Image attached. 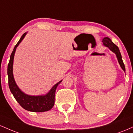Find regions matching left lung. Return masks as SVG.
<instances>
[{
	"label": "left lung",
	"instance_id": "obj_1",
	"mask_svg": "<svg viewBox=\"0 0 133 133\" xmlns=\"http://www.w3.org/2000/svg\"><path fill=\"white\" fill-rule=\"evenodd\" d=\"M103 42L105 46L108 47V48L110 49V50H111L113 52H114L116 54L119 63L121 67V68L123 69V71L125 72V71H126V70H125V66H124V63H123V59H122V57H121V52L119 51V49L118 47H117L116 44H114L109 37L104 38L103 39Z\"/></svg>",
	"mask_w": 133,
	"mask_h": 133
}]
</instances>
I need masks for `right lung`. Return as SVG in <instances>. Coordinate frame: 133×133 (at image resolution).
Segmentation results:
<instances>
[{"label": "right lung", "mask_w": 133, "mask_h": 133, "mask_svg": "<svg viewBox=\"0 0 133 133\" xmlns=\"http://www.w3.org/2000/svg\"><path fill=\"white\" fill-rule=\"evenodd\" d=\"M26 32L24 33L21 37L19 42L17 43L16 46L14 48L10 57V61L7 67V74L9 78V86L10 91L12 93L14 97H15L17 101L24 109L32 112H45L49 111L53 108L54 105L55 93H56V88L59 83L62 81H59L56 84H55L45 96H32L24 94L17 86L14 79L12 68H13V61L14 57L16 47L19 45L21 41L24 39Z\"/></svg>", "instance_id": "1"}]
</instances>
